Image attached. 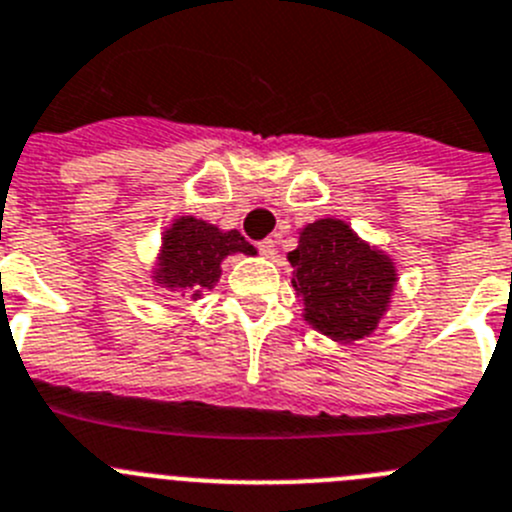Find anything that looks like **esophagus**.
Segmentation results:
<instances>
[{
	"label": "esophagus",
	"mask_w": 512,
	"mask_h": 512,
	"mask_svg": "<svg viewBox=\"0 0 512 512\" xmlns=\"http://www.w3.org/2000/svg\"><path fill=\"white\" fill-rule=\"evenodd\" d=\"M257 247H260L262 255H265V257H272V255H275V250H278V242L272 240V237H267V240H262L260 245H257Z\"/></svg>",
	"instance_id": "esophagus-1"
}]
</instances>
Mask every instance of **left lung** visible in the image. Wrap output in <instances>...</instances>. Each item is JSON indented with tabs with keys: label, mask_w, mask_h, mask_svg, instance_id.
<instances>
[{
	"label": "left lung",
	"mask_w": 512,
	"mask_h": 512,
	"mask_svg": "<svg viewBox=\"0 0 512 512\" xmlns=\"http://www.w3.org/2000/svg\"><path fill=\"white\" fill-rule=\"evenodd\" d=\"M305 321L323 336L351 343L376 331L391 303L396 267L341 219H318L288 252Z\"/></svg>",
	"instance_id": "obj_1"
}]
</instances>
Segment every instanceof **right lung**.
<instances>
[{
	"label": "right lung",
	"instance_id": "1",
	"mask_svg": "<svg viewBox=\"0 0 512 512\" xmlns=\"http://www.w3.org/2000/svg\"><path fill=\"white\" fill-rule=\"evenodd\" d=\"M159 265L151 278L166 290L197 300L202 290H212L219 280L222 260L234 252L255 255V247L237 229L222 232L197 217H179L164 232Z\"/></svg>",
	"mask_w": 512,
	"mask_h": 512
}]
</instances>
